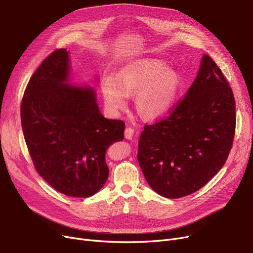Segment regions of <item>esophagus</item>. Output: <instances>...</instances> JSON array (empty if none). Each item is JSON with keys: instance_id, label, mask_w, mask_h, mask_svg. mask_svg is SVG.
Returning a JSON list of instances; mask_svg holds the SVG:
<instances>
[{"instance_id": "34e87169", "label": "esophagus", "mask_w": 253, "mask_h": 253, "mask_svg": "<svg viewBox=\"0 0 253 253\" xmlns=\"http://www.w3.org/2000/svg\"><path fill=\"white\" fill-rule=\"evenodd\" d=\"M133 135H134V129L131 128V127H127L125 129V138L132 139Z\"/></svg>"}]
</instances>
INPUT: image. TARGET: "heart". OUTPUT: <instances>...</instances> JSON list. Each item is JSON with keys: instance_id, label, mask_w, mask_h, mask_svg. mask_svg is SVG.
Masks as SVG:
<instances>
[{"instance_id": "1", "label": "heart", "mask_w": 253, "mask_h": 253, "mask_svg": "<svg viewBox=\"0 0 253 253\" xmlns=\"http://www.w3.org/2000/svg\"><path fill=\"white\" fill-rule=\"evenodd\" d=\"M180 90V78L167 64L153 59L131 62L121 68L116 79L105 76L101 92L107 109L119 114L127 106L128 97L134 95L136 112L154 120L167 115Z\"/></svg>"}]
</instances>
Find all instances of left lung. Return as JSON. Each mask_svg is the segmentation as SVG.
Returning a JSON list of instances; mask_svg holds the SVG:
<instances>
[{
    "instance_id": "1",
    "label": "left lung",
    "mask_w": 253,
    "mask_h": 253,
    "mask_svg": "<svg viewBox=\"0 0 253 253\" xmlns=\"http://www.w3.org/2000/svg\"><path fill=\"white\" fill-rule=\"evenodd\" d=\"M235 128L233 91L216 63L204 54L184 99L168 119L140 133L137 160L150 187L168 199L201 189L224 166Z\"/></svg>"
}]
</instances>
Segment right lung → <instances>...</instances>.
Instances as JSON below:
<instances>
[{"instance_id":"right-lung-1","label":"right lung","mask_w":253,"mask_h":253,"mask_svg":"<svg viewBox=\"0 0 253 253\" xmlns=\"http://www.w3.org/2000/svg\"><path fill=\"white\" fill-rule=\"evenodd\" d=\"M69 51L54 50L27 85L20 116L35 169L57 191L90 197L108 178L105 153L125 123L103 117L91 85L70 83Z\"/></svg>"}]
</instances>
